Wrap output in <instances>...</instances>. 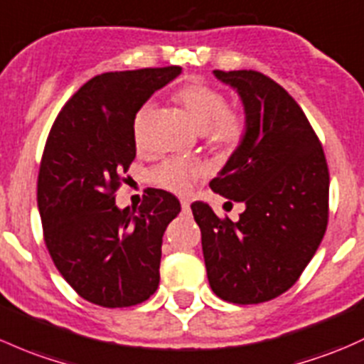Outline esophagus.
Here are the masks:
<instances>
[{
	"mask_svg": "<svg viewBox=\"0 0 364 364\" xmlns=\"http://www.w3.org/2000/svg\"><path fill=\"white\" fill-rule=\"evenodd\" d=\"M181 208H183V211L188 213L190 211V202L188 200H181Z\"/></svg>",
	"mask_w": 364,
	"mask_h": 364,
	"instance_id": "esophagus-1",
	"label": "esophagus"
}]
</instances>
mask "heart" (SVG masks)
<instances>
[{
    "label": "heart",
    "instance_id": "obj_1",
    "mask_svg": "<svg viewBox=\"0 0 364 364\" xmlns=\"http://www.w3.org/2000/svg\"><path fill=\"white\" fill-rule=\"evenodd\" d=\"M176 99L188 112L195 125L204 131L205 139L211 146L230 150L239 146L246 136V120L239 112L228 108V99L221 90L204 83H188L176 92ZM148 113L150 105H144L134 118L132 132L136 143H141L144 118ZM202 171L195 164L181 159H169L153 171V181L171 192L186 195Z\"/></svg>",
    "mask_w": 364,
    "mask_h": 364
}]
</instances>
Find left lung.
Masks as SVG:
<instances>
[{
	"label": "left lung",
	"instance_id": "obj_1",
	"mask_svg": "<svg viewBox=\"0 0 364 364\" xmlns=\"http://www.w3.org/2000/svg\"><path fill=\"white\" fill-rule=\"evenodd\" d=\"M246 112V136L211 188L244 202L239 221L192 204L211 289L251 305L288 291L328 225L330 172L319 137L291 95L259 71H214Z\"/></svg>",
	"mask_w": 364,
	"mask_h": 364
}]
</instances>
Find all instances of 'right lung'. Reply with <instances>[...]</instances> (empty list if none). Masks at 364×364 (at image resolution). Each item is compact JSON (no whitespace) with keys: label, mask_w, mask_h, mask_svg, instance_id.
<instances>
[{"label":"right lung","mask_w":364,"mask_h":364,"mask_svg":"<svg viewBox=\"0 0 364 364\" xmlns=\"http://www.w3.org/2000/svg\"><path fill=\"white\" fill-rule=\"evenodd\" d=\"M179 66L102 73L63 106L38 172V209L47 250L68 284L101 307L143 304L159 288L162 237L181 211L164 190H148L137 213L114 197L136 159L132 125Z\"/></svg>","instance_id":"add662e5"}]
</instances>
